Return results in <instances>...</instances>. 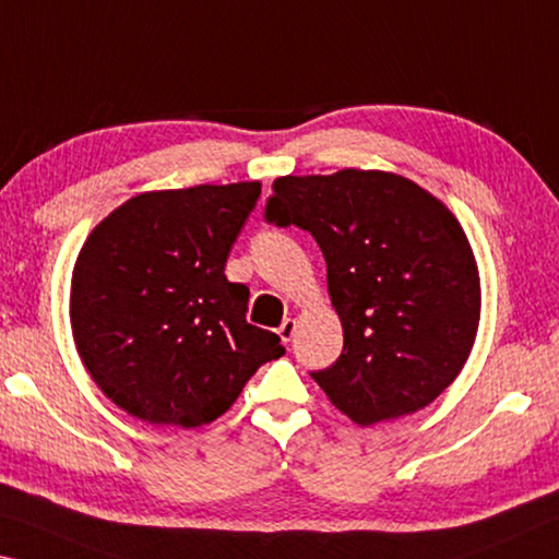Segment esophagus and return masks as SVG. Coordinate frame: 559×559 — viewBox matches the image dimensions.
Segmentation results:
<instances>
[{
    "instance_id": "1",
    "label": "esophagus",
    "mask_w": 559,
    "mask_h": 559,
    "mask_svg": "<svg viewBox=\"0 0 559 559\" xmlns=\"http://www.w3.org/2000/svg\"><path fill=\"white\" fill-rule=\"evenodd\" d=\"M278 335H281L283 343L294 341V335H296V321H294V318H286V321L278 325Z\"/></svg>"
}]
</instances>
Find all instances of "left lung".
I'll return each instance as SVG.
<instances>
[{"label": "left lung", "mask_w": 559, "mask_h": 559, "mask_svg": "<svg viewBox=\"0 0 559 559\" xmlns=\"http://www.w3.org/2000/svg\"><path fill=\"white\" fill-rule=\"evenodd\" d=\"M265 221L316 238L343 353L313 370L358 425L418 413L453 383L480 323L471 241L440 199L388 171L281 176Z\"/></svg>", "instance_id": "8db88e82"}]
</instances>
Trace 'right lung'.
<instances>
[{"label":"right lung","mask_w":559,"mask_h":559,"mask_svg":"<svg viewBox=\"0 0 559 559\" xmlns=\"http://www.w3.org/2000/svg\"><path fill=\"white\" fill-rule=\"evenodd\" d=\"M259 197V181L146 191L88 234L69 318L88 376L121 411L199 428L286 353L246 323L248 288L224 273Z\"/></svg>","instance_id":"add662e5"}]
</instances>
